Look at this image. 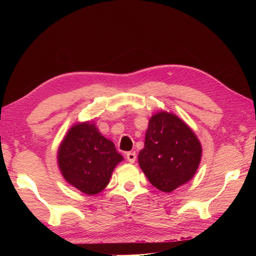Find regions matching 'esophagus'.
<instances>
[{"label":"esophagus","instance_id":"esophagus-1","mask_svg":"<svg viewBox=\"0 0 256 256\" xmlns=\"http://www.w3.org/2000/svg\"><path fill=\"white\" fill-rule=\"evenodd\" d=\"M126 158H127V160L130 162V164H134V162L136 159V154L134 152H127V154H126Z\"/></svg>","mask_w":256,"mask_h":256}]
</instances>
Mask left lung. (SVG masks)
Segmentation results:
<instances>
[{
    "label": "left lung",
    "instance_id": "8db88e82",
    "mask_svg": "<svg viewBox=\"0 0 256 256\" xmlns=\"http://www.w3.org/2000/svg\"><path fill=\"white\" fill-rule=\"evenodd\" d=\"M200 158L202 145L187 124L166 111L152 116L138 160L154 187L172 192L188 182Z\"/></svg>",
    "mask_w": 256,
    "mask_h": 256
}]
</instances>
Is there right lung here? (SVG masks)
<instances>
[{"instance_id": "obj_1", "label": "right lung", "mask_w": 256, "mask_h": 256, "mask_svg": "<svg viewBox=\"0 0 256 256\" xmlns=\"http://www.w3.org/2000/svg\"><path fill=\"white\" fill-rule=\"evenodd\" d=\"M122 156L92 122L74 125L62 141L58 164L65 180L88 196L102 192Z\"/></svg>"}]
</instances>
